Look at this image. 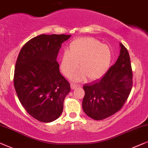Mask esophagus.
I'll return each mask as SVG.
<instances>
[{
	"instance_id": "obj_1",
	"label": "esophagus",
	"mask_w": 148,
	"mask_h": 148,
	"mask_svg": "<svg viewBox=\"0 0 148 148\" xmlns=\"http://www.w3.org/2000/svg\"><path fill=\"white\" fill-rule=\"evenodd\" d=\"M80 86V85L78 84H74V83H71V84H70V87H71L72 89H74L76 88V87H78Z\"/></svg>"
}]
</instances>
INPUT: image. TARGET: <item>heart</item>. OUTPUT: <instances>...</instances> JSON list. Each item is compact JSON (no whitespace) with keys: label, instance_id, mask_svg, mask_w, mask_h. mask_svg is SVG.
Here are the masks:
<instances>
[{"label":"heart","instance_id":"1","mask_svg":"<svg viewBox=\"0 0 148 148\" xmlns=\"http://www.w3.org/2000/svg\"><path fill=\"white\" fill-rule=\"evenodd\" d=\"M111 61L112 52L107 45L92 37H82L70 43L67 52L62 58L60 68L64 75L69 78L78 67L80 71L72 76L74 80H82L86 76L93 80L107 72Z\"/></svg>","mask_w":148,"mask_h":148}]
</instances>
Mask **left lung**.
Segmentation results:
<instances>
[{"instance_id":"left-lung-1","label":"left lung","mask_w":148,"mask_h":148,"mask_svg":"<svg viewBox=\"0 0 148 148\" xmlns=\"http://www.w3.org/2000/svg\"><path fill=\"white\" fill-rule=\"evenodd\" d=\"M120 47L117 60L103 78L83 86L85 92L83 111L95 120L104 119L119 111L132 90L133 72L130 57L122 43Z\"/></svg>"}]
</instances>
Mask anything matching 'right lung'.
I'll return each instance as SVG.
<instances>
[{
    "instance_id": "add662e5",
    "label": "right lung",
    "mask_w": 148,
    "mask_h": 148,
    "mask_svg": "<svg viewBox=\"0 0 148 148\" xmlns=\"http://www.w3.org/2000/svg\"><path fill=\"white\" fill-rule=\"evenodd\" d=\"M71 35H39L21 49L14 72V86L23 107L35 119L49 123L63 111L70 83L56 61L62 43Z\"/></svg>"
}]
</instances>
